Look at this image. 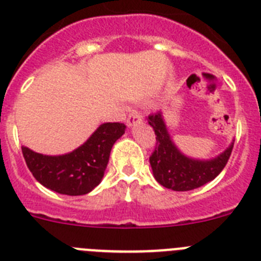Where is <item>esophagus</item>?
<instances>
[{
  "instance_id": "1",
  "label": "esophagus",
  "mask_w": 261,
  "mask_h": 261,
  "mask_svg": "<svg viewBox=\"0 0 261 261\" xmlns=\"http://www.w3.org/2000/svg\"><path fill=\"white\" fill-rule=\"evenodd\" d=\"M141 121H142V117L141 115L138 114L137 111H132V112L126 116V125L128 126H132L137 123H141Z\"/></svg>"
}]
</instances>
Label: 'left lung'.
Segmentation results:
<instances>
[{"mask_svg":"<svg viewBox=\"0 0 261 261\" xmlns=\"http://www.w3.org/2000/svg\"><path fill=\"white\" fill-rule=\"evenodd\" d=\"M147 121L153 126L156 140L155 149L151 153L149 161L153 168L154 177L161 186L166 188L180 192L199 188L213 180L225 168L231 155L234 144L230 145L229 149L223 151L220 156L211 161H196L187 158L177 150L174 142L171 141L161 112L149 115Z\"/></svg>","mask_w":261,"mask_h":261,"instance_id":"1","label":"left lung"}]
</instances>
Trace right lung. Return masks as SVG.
Segmentation results:
<instances>
[{"label": "right lung", "mask_w": 261, "mask_h": 261, "mask_svg": "<svg viewBox=\"0 0 261 261\" xmlns=\"http://www.w3.org/2000/svg\"><path fill=\"white\" fill-rule=\"evenodd\" d=\"M124 132V124L106 123L82 146L65 155H43L24 146L22 153L31 174L48 190L61 195H86L100 183L111 149Z\"/></svg>", "instance_id": "right-lung-1"}]
</instances>
